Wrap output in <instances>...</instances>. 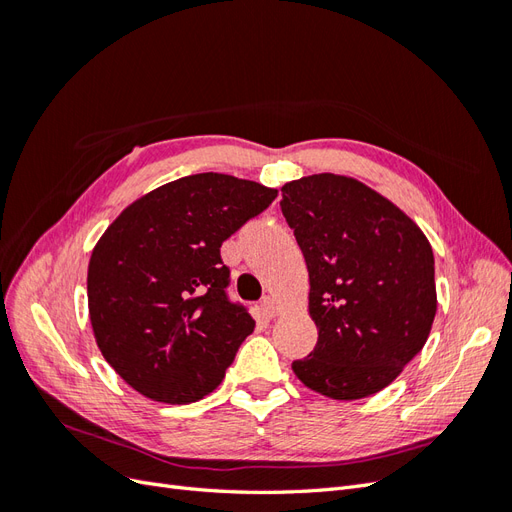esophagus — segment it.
Wrapping results in <instances>:
<instances>
[{
  "mask_svg": "<svg viewBox=\"0 0 512 512\" xmlns=\"http://www.w3.org/2000/svg\"><path fill=\"white\" fill-rule=\"evenodd\" d=\"M258 309H260V314L265 316V318H275L277 316V312H280V307H277V303H275V299L273 297H262V301H260V305H258Z\"/></svg>",
  "mask_w": 512,
  "mask_h": 512,
  "instance_id": "esophagus-1",
  "label": "esophagus"
}]
</instances>
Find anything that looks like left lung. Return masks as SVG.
Listing matches in <instances>:
<instances>
[{
	"instance_id": "8db88e82",
	"label": "left lung",
	"mask_w": 512,
	"mask_h": 512,
	"mask_svg": "<svg viewBox=\"0 0 512 512\" xmlns=\"http://www.w3.org/2000/svg\"><path fill=\"white\" fill-rule=\"evenodd\" d=\"M282 213L303 252L314 352L292 363L324 397L352 401L389 386L423 350L436 316L433 252L418 224L352 177L288 181Z\"/></svg>"
}]
</instances>
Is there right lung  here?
Masks as SVG:
<instances>
[{
	"mask_svg": "<svg viewBox=\"0 0 512 512\" xmlns=\"http://www.w3.org/2000/svg\"><path fill=\"white\" fill-rule=\"evenodd\" d=\"M277 190L220 173L181 177L123 209L89 258L96 344L134 391L192 404L218 386L254 320L226 299L222 243Z\"/></svg>",
	"mask_w": 512,
	"mask_h": 512,
	"instance_id": "add662e5",
	"label": "right lung"
}]
</instances>
